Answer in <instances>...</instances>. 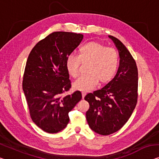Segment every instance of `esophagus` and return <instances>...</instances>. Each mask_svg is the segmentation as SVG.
Segmentation results:
<instances>
[{
  "label": "esophagus",
  "mask_w": 159,
  "mask_h": 159,
  "mask_svg": "<svg viewBox=\"0 0 159 159\" xmlns=\"http://www.w3.org/2000/svg\"><path fill=\"white\" fill-rule=\"evenodd\" d=\"M86 93H85V92H82V98L84 99L85 98V96H86Z\"/></svg>",
  "instance_id": "obj_1"
}]
</instances>
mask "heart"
Masks as SVG:
<instances>
[{"label": "heart", "instance_id": "1", "mask_svg": "<svg viewBox=\"0 0 159 159\" xmlns=\"http://www.w3.org/2000/svg\"><path fill=\"white\" fill-rule=\"evenodd\" d=\"M81 62L89 63V73L75 80L73 86L79 91H89L97 86L98 80L106 84L114 78L119 65V56L115 48L92 41L80 46L79 56L70 54L67 56L66 68L70 76H79Z\"/></svg>", "mask_w": 159, "mask_h": 159}]
</instances>
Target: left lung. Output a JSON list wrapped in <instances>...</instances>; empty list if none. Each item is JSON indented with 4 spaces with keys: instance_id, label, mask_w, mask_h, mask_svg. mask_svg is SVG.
<instances>
[{
    "instance_id": "8db88e82",
    "label": "left lung",
    "mask_w": 159,
    "mask_h": 159,
    "mask_svg": "<svg viewBox=\"0 0 159 159\" xmlns=\"http://www.w3.org/2000/svg\"><path fill=\"white\" fill-rule=\"evenodd\" d=\"M118 50L119 67L116 75L103 89L89 93L86 119L97 134L107 136L118 131L131 117L138 100V68L125 46L116 38L108 35Z\"/></svg>"
}]
</instances>
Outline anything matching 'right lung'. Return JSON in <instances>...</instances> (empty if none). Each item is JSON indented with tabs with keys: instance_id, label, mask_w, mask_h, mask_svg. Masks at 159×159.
<instances>
[{
	"instance_id": "right-lung-1",
	"label": "right lung",
	"mask_w": 159,
	"mask_h": 159,
	"mask_svg": "<svg viewBox=\"0 0 159 159\" xmlns=\"http://www.w3.org/2000/svg\"><path fill=\"white\" fill-rule=\"evenodd\" d=\"M84 35L56 31L40 41L28 56L23 79V90L30 118L48 134L65 129L68 113L81 100L79 91L63 95L71 88L66 59L79 46Z\"/></svg>"
}]
</instances>
